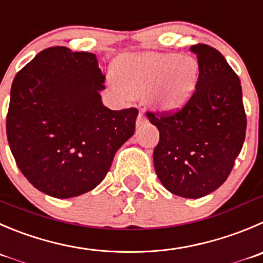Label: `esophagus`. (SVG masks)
<instances>
[{"label": "esophagus", "mask_w": 263, "mask_h": 263, "mask_svg": "<svg viewBox=\"0 0 263 263\" xmlns=\"http://www.w3.org/2000/svg\"><path fill=\"white\" fill-rule=\"evenodd\" d=\"M143 122H147V120H146V117H144L143 112H139L138 117H137V125H142Z\"/></svg>", "instance_id": "esophagus-1"}]
</instances>
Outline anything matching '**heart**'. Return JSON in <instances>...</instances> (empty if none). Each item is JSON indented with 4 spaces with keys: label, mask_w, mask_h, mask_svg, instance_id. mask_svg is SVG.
Masks as SVG:
<instances>
[{
    "label": "heart",
    "mask_w": 263,
    "mask_h": 263,
    "mask_svg": "<svg viewBox=\"0 0 263 263\" xmlns=\"http://www.w3.org/2000/svg\"><path fill=\"white\" fill-rule=\"evenodd\" d=\"M112 77L129 97H144L165 111H174L192 96L199 63L190 55L172 52L124 54L112 64Z\"/></svg>",
    "instance_id": "heart-1"
}]
</instances>
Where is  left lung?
I'll return each mask as SVG.
<instances>
[{
    "mask_svg": "<svg viewBox=\"0 0 263 263\" xmlns=\"http://www.w3.org/2000/svg\"><path fill=\"white\" fill-rule=\"evenodd\" d=\"M199 79L192 96L176 111L149 112L160 132L155 171L167 191L199 199L227 179L246 139L241 85L223 55L205 44L191 46Z\"/></svg>",
    "mask_w": 263,
    "mask_h": 263,
    "instance_id": "left-lung-1",
    "label": "left lung"
}]
</instances>
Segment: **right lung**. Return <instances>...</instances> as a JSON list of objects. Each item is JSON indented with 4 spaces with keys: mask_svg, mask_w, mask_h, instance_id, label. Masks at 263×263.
Returning <instances> with one entry per match:
<instances>
[{
    "mask_svg": "<svg viewBox=\"0 0 263 263\" xmlns=\"http://www.w3.org/2000/svg\"><path fill=\"white\" fill-rule=\"evenodd\" d=\"M104 74L96 54L42 50L11 85L6 134L23 176L58 199L96 189L117 149L134 134L137 108L102 103Z\"/></svg>",
    "mask_w": 263,
    "mask_h": 263,
    "instance_id": "add662e5",
    "label": "right lung"
}]
</instances>
